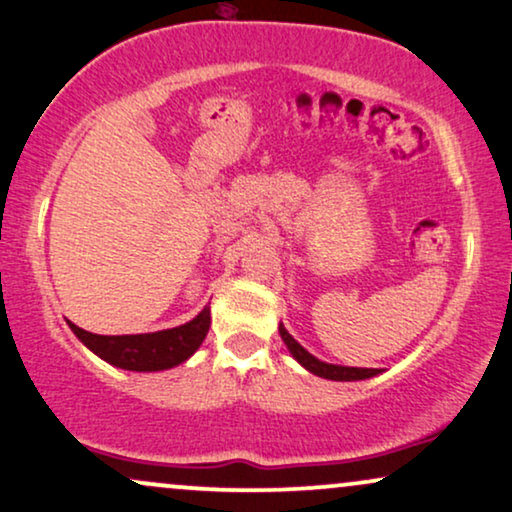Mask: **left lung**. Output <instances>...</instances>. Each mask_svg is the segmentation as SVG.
Masks as SVG:
<instances>
[{
    "label": "left lung",
    "instance_id": "left-lung-1",
    "mask_svg": "<svg viewBox=\"0 0 512 512\" xmlns=\"http://www.w3.org/2000/svg\"><path fill=\"white\" fill-rule=\"evenodd\" d=\"M278 333H281V340L286 342L288 352L293 354L297 364L307 368L309 373L319 375V378L326 380H338V383H354V380H366L373 378V375L380 373V368H357V366H338V364H326V361L316 359L314 354H309L300 342H297L293 335L286 331L283 323H278Z\"/></svg>",
    "mask_w": 512,
    "mask_h": 512
}]
</instances>
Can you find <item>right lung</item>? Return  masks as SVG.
Instances as JSON below:
<instances>
[{"label": "right lung", "mask_w": 512, "mask_h": 512, "mask_svg": "<svg viewBox=\"0 0 512 512\" xmlns=\"http://www.w3.org/2000/svg\"><path fill=\"white\" fill-rule=\"evenodd\" d=\"M68 326L84 347L92 349L96 357L111 366L137 373H155L184 364L193 357L210 331V307H203V312L177 328L155 333L96 335L75 326L73 321H68Z\"/></svg>", "instance_id": "1"}]
</instances>
